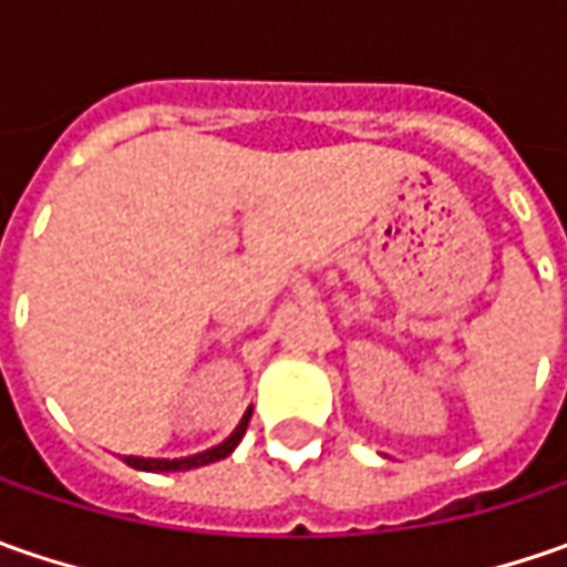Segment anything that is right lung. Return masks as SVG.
<instances>
[{
  "label": "right lung",
  "mask_w": 567,
  "mask_h": 567,
  "mask_svg": "<svg viewBox=\"0 0 567 567\" xmlns=\"http://www.w3.org/2000/svg\"><path fill=\"white\" fill-rule=\"evenodd\" d=\"M249 416H251V410L243 416V423L236 425V432L229 435L227 442H220L217 447H207V451H202V454L176 457V461H157V457H125V464L135 470H147V473H169V470H192V467L214 464V461H220V457L233 454V447L239 445V439H243V435H246V429H249Z\"/></svg>",
  "instance_id": "obj_1"
}]
</instances>
